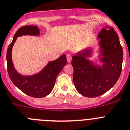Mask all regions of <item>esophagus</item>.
I'll list each match as a JSON object with an SVG mask.
<instances>
[{
    "instance_id": "1",
    "label": "esophagus",
    "mask_w": 130,
    "mask_h": 130,
    "mask_svg": "<svg viewBox=\"0 0 130 130\" xmlns=\"http://www.w3.org/2000/svg\"><path fill=\"white\" fill-rule=\"evenodd\" d=\"M67 60L68 63H71V60H72V56L71 54H67Z\"/></svg>"
}]
</instances>
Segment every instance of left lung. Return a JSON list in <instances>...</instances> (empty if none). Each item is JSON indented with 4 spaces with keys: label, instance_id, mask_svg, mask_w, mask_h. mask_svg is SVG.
<instances>
[{
    "label": "left lung",
    "instance_id": "left-lung-1",
    "mask_svg": "<svg viewBox=\"0 0 130 130\" xmlns=\"http://www.w3.org/2000/svg\"><path fill=\"white\" fill-rule=\"evenodd\" d=\"M99 61L94 65L88 58L92 49L88 47L72 56L73 82L77 91L87 98L105 94L117 83L122 71L123 51L113 28L105 25L98 34Z\"/></svg>",
    "mask_w": 130,
    "mask_h": 130
}]
</instances>
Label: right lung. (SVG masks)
Masks as SVG:
<instances>
[{
	"mask_svg": "<svg viewBox=\"0 0 130 130\" xmlns=\"http://www.w3.org/2000/svg\"><path fill=\"white\" fill-rule=\"evenodd\" d=\"M39 35L40 30L37 26L26 25L20 27L14 35L6 54L8 72L11 82L22 92L36 98H43L51 92L57 76L67 64L66 55L63 54L56 60L48 61L40 72L34 75L23 76L16 71L12 61L11 52L17 38L23 35L38 36Z\"/></svg>",
	"mask_w": 130,
	"mask_h": 130,
	"instance_id": "add662e5",
	"label": "right lung"
}]
</instances>
